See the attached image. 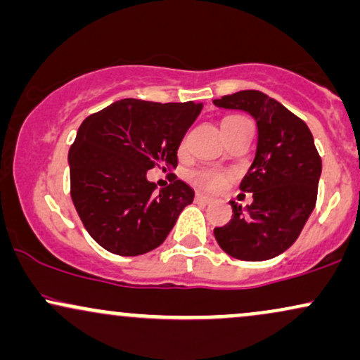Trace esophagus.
I'll return each instance as SVG.
<instances>
[{
	"mask_svg": "<svg viewBox=\"0 0 360 360\" xmlns=\"http://www.w3.org/2000/svg\"><path fill=\"white\" fill-rule=\"evenodd\" d=\"M196 201H200V203H212L213 198L208 196V194H203V193H196Z\"/></svg>",
	"mask_w": 360,
	"mask_h": 360,
	"instance_id": "obj_1",
	"label": "esophagus"
}]
</instances>
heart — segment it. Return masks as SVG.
<instances>
[{"mask_svg":"<svg viewBox=\"0 0 360 360\" xmlns=\"http://www.w3.org/2000/svg\"><path fill=\"white\" fill-rule=\"evenodd\" d=\"M238 117H230L226 118L225 122H230V120H237ZM189 177L196 184L206 186V188H220L223 184V177L213 171H191L189 172Z\"/></svg>","mask_w":360,"mask_h":360,"instance_id":"b5f03b06","label":"heart"}]
</instances>
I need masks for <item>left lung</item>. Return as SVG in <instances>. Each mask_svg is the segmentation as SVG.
Returning <instances> with one entry per match:
<instances>
[{
  "mask_svg": "<svg viewBox=\"0 0 360 360\" xmlns=\"http://www.w3.org/2000/svg\"><path fill=\"white\" fill-rule=\"evenodd\" d=\"M213 105L245 111L257 123L254 162L240 183L254 201L245 208L230 201L232 220L214 229V238L235 259H272L296 242L315 208L321 176L315 140L303 120L260 91H238Z\"/></svg>",
  "mask_w": 360,
  "mask_h": 360,
  "instance_id": "left-lung-1",
  "label": "left lung"
}]
</instances>
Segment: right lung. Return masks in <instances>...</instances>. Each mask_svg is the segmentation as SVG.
Listing matches in <instances>:
<instances>
[{"label":"right lung","instance_id":"obj_1","mask_svg":"<svg viewBox=\"0 0 360 360\" xmlns=\"http://www.w3.org/2000/svg\"><path fill=\"white\" fill-rule=\"evenodd\" d=\"M201 108L194 101L162 105L128 98L81 123L69 150L71 198L103 249L127 257L157 249L193 203V188L174 174L167 188L154 193L147 171L176 169L177 148Z\"/></svg>","mask_w":360,"mask_h":360}]
</instances>
